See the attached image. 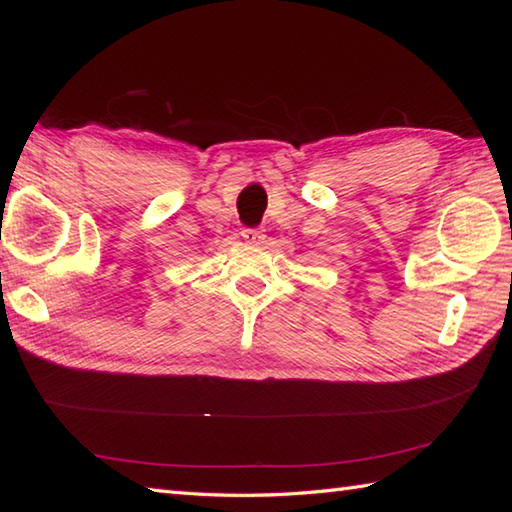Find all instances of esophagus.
I'll use <instances>...</instances> for the list:
<instances>
[{"label": "esophagus", "instance_id": "esophagus-1", "mask_svg": "<svg viewBox=\"0 0 512 512\" xmlns=\"http://www.w3.org/2000/svg\"><path fill=\"white\" fill-rule=\"evenodd\" d=\"M242 237L246 239V242L248 244H262L264 242V231H262V228H242Z\"/></svg>", "mask_w": 512, "mask_h": 512}]
</instances>
